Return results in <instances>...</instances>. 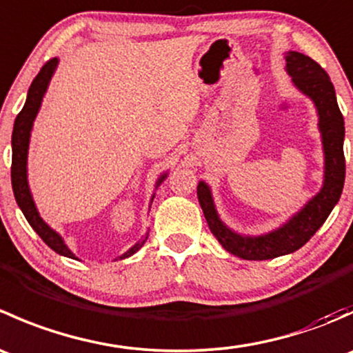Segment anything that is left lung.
<instances>
[{"instance_id": "1", "label": "left lung", "mask_w": 353, "mask_h": 353, "mask_svg": "<svg viewBox=\"0 0 353 353\" xmlns=\"http://www.w3.org/2000/svg\"><path fill=\"white\" fill-rule=\"evenodd\" d=\"M285 61L287 71L295 87L309 95L318 108L319 130L323 133L326 162L325 186L294 219L288 220L282 229L275 230L268 236L243 237L237 236L236 232L229 230L220 222L208 186L205 183H199L198 199L210 230L227 251L243 259L261 261V259H272L301 249L325 223L333 206L341 196V190H343L345 123L336 104L333 83H331L328 73L309 56L290 51L285 56Z\"/></svg>"}]
</instances>
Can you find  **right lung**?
Instances as JSON below:
<instances>
[{
	"label": "right lung",
	"instance_id": "1",
	"mask_svg": "<svg viewBox=\"0 0 353 353\" xmlns=\"http://www.w3.org/2000/svg\"><path fill=\"white\" fill-rule=\"evenodd\" d=\"M56 65H58V58H52L41 68V71H39L37 77H35L34 81H32L30 88H28V95H27V101H25L23 109L20 110L19 116H17L15 119V124H13L12 186H13V194H15V199L17 203H19L20 210L23 212L25 219L28 220L32 229L39 234V237H41V239L44 241L52 251L58 252V254H63L66 256V258L74 259V254L66 248V244L63 243L61 237H59L54 230L49 229V227L44 223V220L39 216L37 208H35L34 199L30 196V191H28V183H27V150H28V138H30L32 123H34L35 116H37V110L41 108L42 97H44V92L46 88H48L52 73H54ZM163 177L165 176L160 177L159 183H162ZM141 244L143 243L134 244L130 251L124 252V254L121 256V259L134 254V252L141 248Z\"/></svg>",
	"mask_w": 353,
	"mask_h": 353
}]
</instances>
